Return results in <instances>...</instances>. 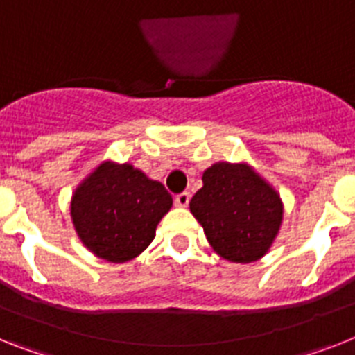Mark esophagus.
<instances>
[{"label":"esophagus","instance_id":"esophagus-1","mask_svg":"<svg viewBox=\"0 0 355 355\" xmlns=\"http://www.w3.org/2000/svg\"><path fill=\"white\" fill-rule=\"evenodd\" d=\"M189 200H191V195H189V193H187V191L178 193V195L175 196V204H177L178 207H187Z\"/></svg>","mask_w":355,"mask_h":355}]
</instances>
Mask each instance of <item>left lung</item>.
<instances>
[{"label": "left lung", "instance_id": "obj_1", "mask_svg": "<svg viewBox=\"0 0 355 355\" xmlns=\"http://www.w3.org/2000/svg\"><path fill=\"white\" fill-rule=\"evenodd\" d=\"M202 180L204 187L195 193L189 209L211 247L236 263L261 258L284 216L276 191L247 166L225 162L205 169Z\"/></svg>", "mask_w": 355, "mask_h": 355}]
</instances>
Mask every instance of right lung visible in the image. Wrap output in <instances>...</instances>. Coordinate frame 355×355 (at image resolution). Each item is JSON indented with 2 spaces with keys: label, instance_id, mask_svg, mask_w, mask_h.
I'll return each instance as SVG.
<instances>
[{
  "label": "right lung",
  "instance_id": "right-lung-1",
  "mask_svg": "<svg viewBox=\"0 0 355 355\" xmlns=\"http://www.w3.org/2000/svg\"><path fill=\"white\" fill-rule=\"evenodd\" d=\"M171 205L168 189L130 164H103L73 195L71 218L95 256L121 263L150 245Z\"/></svg>",
  "mask_w": 355,
  "mask_h": 355
}]
</instances>
